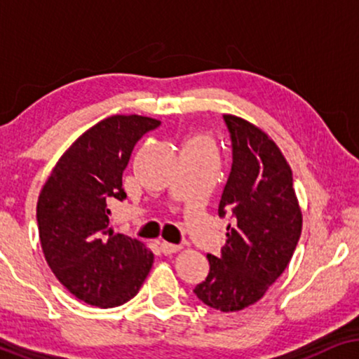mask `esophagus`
<instances>
[{"mask_svg": "<svg viewBox=\"0 0 359 359\" xmlns=\"http://www.w3.org/2000/svg\"><path fill=\"white\" fill-rule=\"evenodd\" d=\"M160 248H161V252H163L165 255H173L176 252H180L181 245H173V243H168V242H161L160 243Z\"/></svg>", "mask_w": 359, "mask_h": 359, "instance_id": "1", "label": "esophagus"}]
</instances>
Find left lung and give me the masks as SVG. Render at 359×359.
Returning a JSON list of instances; mask_svg holds the SVG:
<instances>
[{
	"instance_id": "8db88e82",
	"label": "left lung",
	"mask_w": 359,
	"mask_h": 359,
	"mask_svg": "<svg viewBox=\"0 0 359 359\" xmlns=\"http://www.w3.org/2000/svg\"><path fill=\"white\" fill-rule=\"evenodd\" d=\"M232 139V171L219 215L232 214L220 257L208 255V278L194 287L205 306L238 312L262 299L291 262L302 232V212L291 166L266 132L224 114Z\"/></svg>"
}]
</instances>
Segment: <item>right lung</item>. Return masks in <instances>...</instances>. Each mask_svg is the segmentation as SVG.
<instances>
[{"mask_svg": "<svg viewBox=\"0 0 359 359\" xmlns=\"http://www.w3.org/2000/svg\"><path fill=\"white\" fill-rule=\"evenodd\" d=\"M160 126L145 116H111L73 142L39 194L37 225L46 262L80 301L121 306L139 292L154 253L109 229L112 199H126L122 173L137 142Z\"/></svg>", "mask_w": 359, "mask_h": 359, "instance_id": "1", "label": "right lung"}]
</instances>
